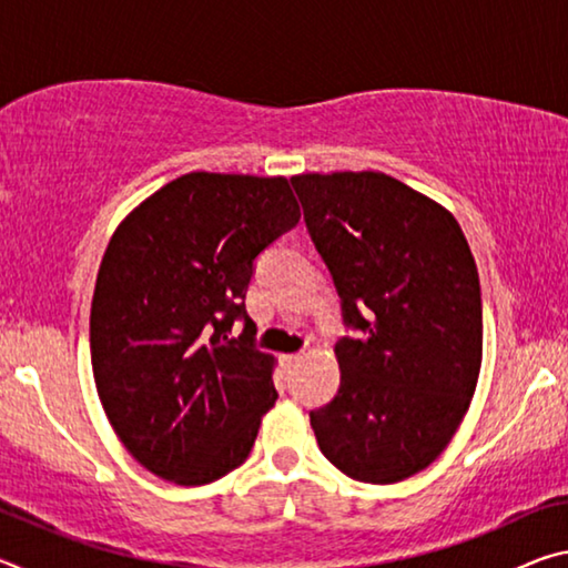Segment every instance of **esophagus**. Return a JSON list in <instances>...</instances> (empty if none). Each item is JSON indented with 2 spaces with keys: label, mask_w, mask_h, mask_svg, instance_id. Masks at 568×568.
Here are the masks:
<instances>
[{
  "label": "esophagus",
  "mask_w": 568,
  "mask_h": 568,
  "mask_svg": "<svg viewBox=\"0 0 568 568\" xmlns=\"http://www.w3.org/2000/svg\"><path fill=\"white\" fill-rule=\"evenodd\" d=\"M303 355H305V353H287V355H283L285 368H295V365L303 361Z\"/></svg>",
  "instance_id": "1"
}]
</instances>
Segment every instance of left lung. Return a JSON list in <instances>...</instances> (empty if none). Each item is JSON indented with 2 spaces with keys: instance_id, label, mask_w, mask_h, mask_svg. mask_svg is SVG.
Segmentation results:
<instances>
[{
  "instance_id": "left-lung-1",
  "label": "left lung",
  "mask_w": 568,
  "mask_h": 568,
  "mask_svg": "<svg viewBox=\"0 0 568 568\" xmlns=\"http://www.w3.org/2000/svg\"><path fill=\"white\" fill-rule=\"evenodd\" d=\"M341 295V388L311 410L323 456L363 484H398L444 454L474 398L484 315L456 217L383 172L291 178Z\"/></svg>"
}]
</instances>
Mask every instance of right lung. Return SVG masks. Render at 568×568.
Returning <instances> with one entry per match:
<instances>
[{"mask_svg":"<svg viewBox=\"0 0 568 568\" xmlns=\"http://www.w3.org/2000/svg\"><path fill=\"white\" fill-rule=\"evenodd\" d=\"M297 220L285 178L187 172L114 230L92 295V373L114 434L155 476L213 484L253 448L277 393L245 291ZM235 320L246 328L230 336Z\"/></svg>","mask_w":568,"mask_h":568,"instance_id":"1","label":"right lung"}]
</instances>
